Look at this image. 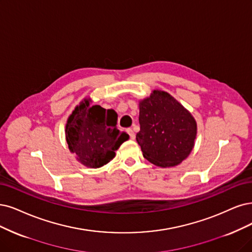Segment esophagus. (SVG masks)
<instances>
[{
    "label": "esophagus",
    "instance_id": "1",
    "mask_svg": "<svg viewBox=\"0 0 252 252\" xmlns=\"http://www.w3.org/2000/svg\"><path fill=\"white\" fill-rule=\"evenodd\" d=\"M126 132H127V134L129 135V138L133 139V140H134V139H135V133H134L133 129H132V128H127Z\"/></svg>",
    "mask_w": 252,
    "mask_h": 252
}]
</instances>
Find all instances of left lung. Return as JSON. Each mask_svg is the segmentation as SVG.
I'll use <instances>...</instances> for the list:
<instances>
[{"label": "left lung", "mask_w": 252, "mask_h": 252, "mask_svg": "<svg viewBox=\"0 0 252 252\" xmlns=\"http://www.w3.org/2000/svg\"><path fill=\"white\" fill-rule=\"evenodd\" d=\"M140 131L136 140L143 157L160 167H173L194 147L197 125L190 112L169 93L154 90L139 101Z\"/></svg>", "instance_id": "8db88e82"}]
</instances>
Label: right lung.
I'll list each match as a JSON object with an SVG mask.
<instances>
[{
  "mask_svg": "<svg viewBox=\"0 0 252 252\" xmlns=\"http://www.w3.org/2000/svg\"><path fill=\"white\" fill-rule=\"evenodd\" d=\"M85 98L67 119L65 137L69 151L77 160L89 168H99L115 157V151L128 139L116 127L117 114L99 105H90Z\"/></svg>",
  "mask_w": 252,
  "mask_h": 252,
  "instance_id": "right-lung-1",
  "label": "right lung"
}]
</instances>
